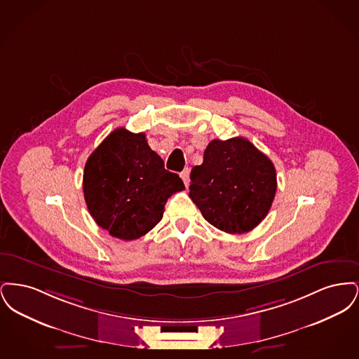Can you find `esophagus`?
<instances>
[{"label": "esophagus", "mask_w": 359, "mask_h": 359, "mask_svg": "<svg viewBox=\"0 0 359 359\" xmlns=\"http://www.w3.org/2000/svg\"><path fill=\"white\" fill-rule=\"evenodd\" d=\"M180 177L183 179V182H184V184H186V187H188V184H189V170L186 168L184 171L180 173Z\"/></svg>", "instance_id": "obj_1"}]
</instances>
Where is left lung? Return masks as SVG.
<instances>
[{
    "instance_id": "1",
    "label": "left lung",
    "mask_w": 359,
    "mask_h": 359,
    "mask_svg": "<svg viewBox=\"0 0 359 359\" xmlns=\"http://www.w3.org/2000/svg\"><path fill=\"white\" fill-rule=\"evenodd\" d=\"M189 177L192 202L207 222L229 234L259 224L277 189L273 163L243 137L212 140Z\"/></svg>"
}]
</instances>
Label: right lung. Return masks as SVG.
Here are the masks:
<instances>
[{
    "instance_id": "obj_1",
    "label": "right lung",
    "mask_w": 359,
    "mask_h": 359,
    "mask_svg": "<svg viewBox=\"0 0 359 359\" xmlns=\"http://www.w3.org/2000/svg\"><path fill=\"white\" fill-rule=\"evenodd\" d=\"M183 189V180L164 168L145 135L125 128L113 130L86 161V205L97 224L116 238L145 236L161 221L167 199Z\"/></svg>"
}]
</instances>
